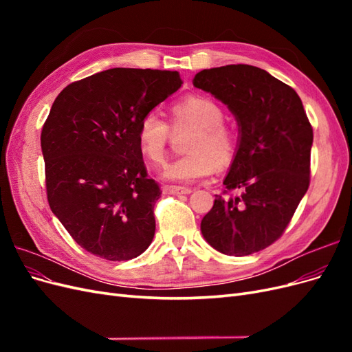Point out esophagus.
Returning <instances> with one entry per match:
<instances>
[{"label": "esophagus", "instance_id": "34e87169", "mask_svg": "<svg viewBox=\"0 0 352 352\" xmlns=\"http://www.w3.org/2000/svg\"><path fill=\"white\" fill-rule=\"evenodd\" d=\"M163 192H164V194H170V195H185V194H190V192H192V189L186 188V186L166 185V186H163Z\"/></svg>", "mask_w": 352, "mask_h": 352}]
</instances>
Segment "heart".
I'll return each instance as SVG.
<instances>
[{
  "mask_svg": "<svg viewBox=\"0 0 352 352\" xmlns=\"http://www.w3.org/2000/svg\"><path fill=\"white\" fill-rule=\"evenodd\" d=\"M175 127L195 126V132L186 145V154L168 162L163 168V177L173 182H197L212 175L216 167L229 166L236 155V138L223 124L225 113L217 101L204 95H188L176 101L172 109ZM168 123L155 111L145 113L138 123V145L151 163L163 162L168 142Z\"/></svg>",
  "mask_w": 352,
  "mask_h": 352,
  "instance_id": "heart-1",
  "label": "heart"
}]
</instances>
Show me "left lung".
<instances>
[{"mask_svg":"<svg viewBox=\"0 0 352 352\" xmlns=\"http://www.w3.org/2000/svg\"><path fill=\"white\" fill-rule=\"evenodd\" d=\"M192 83L228 105L239 131L223 185L241 195H216L201 233L221 254L258 252L282 236L310 185L313 127L298 94L260 67L204 69Z\"/></svg>","mask_w":352,"mask_h":352,"instance_id":"8db88e82","label":"left lung"}]
</instances>
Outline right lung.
<instances>
[{
	"label": "right lung",
	"instance_id": "add662e5",
	"mask_svg": "<svg viewBox=\"0 0 352 352\" xmlns=\"http://www.w3.org/2000/svg\"><path fill=\"white\" fill-rule=\"evenodd\" d=\"M177 72L116 67L73 82L42 127L51 211L88 252L110 261L141 255L162 195L146 175L138 123L182 87Z\"/></svg>",
	"mask_w": 352,
	"mask_h": 352
}]
</instances>
